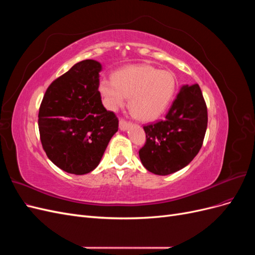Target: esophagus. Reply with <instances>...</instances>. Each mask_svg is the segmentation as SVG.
Returning <instances> with one entry per match:
<instances>
[{
    "label": "esophagus",
    "instance_id": "obj_1",
    "mask_svg": "<svg viewBox=\"0 0 255 255\" xmlns=\"http://www.w3.org/2000/svg\"><path fill=\"white\" fill-rule=\"evenodd\" d=\"M128 127H129V123L127 122L126 120L121 119V120L119 121V128H120L121 130H127Z\"/></svg>",
    "mask_w": 255,
    "mask_h": 255
}]
</instances>
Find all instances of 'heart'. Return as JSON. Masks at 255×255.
<instances>
[{
	"instance_id": "b5f03b06",
	"label": "heart",
	"mask_w": 255,
	"mask_h": 255,
	"mask_svg": "<svg viewBox=\"0 0 255 255\" xmlns=\"http://www.w3.org/2000/svg\"><path fill=\"white\" fill-rule=\"evenodd\" d=\"M175 88L173 73L150 65L128 66L116 72L113 80L102 79L99 83L107 109L117 111L129 98L130 113L141 121L157 119L170 104Z\"/></svg>"
}]
</instances>
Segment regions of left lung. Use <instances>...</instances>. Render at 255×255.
Listing matches in <instances>:
<instances>
[{
	"label": "left lung",
	"instance_id": "obj_1",
	"mask_svg": "<svg viewBox=\"0 0 255 255\" xmlns=\"http://www.w3.org/2000/svg\"><path fill=\"white\" fill-rule=\"evenodd\" d=\"M207 109L199 85H183L165 120L143 127L146 142L139 157L146 170L168 175L186 167L201 149Z\"/></svg>",
	"mask_w": 255,
	"mask_h": 255
}]
</instances>
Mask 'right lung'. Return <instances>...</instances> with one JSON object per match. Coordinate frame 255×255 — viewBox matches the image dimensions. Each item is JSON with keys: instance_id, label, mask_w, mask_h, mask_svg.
Masks as SVG:
<instances>
[{"instance_id": "right-lung-1", "label": "right lung", "mask_w": 255, "mask_h": 255, "mask_svg": "<svg viewBox=\"0 0 255 255\" xmlns=\"http://www.w3.org/2000/svg\"><path fill=\"white\" fill-rule=\"evenodd\" d=\"M102 65L75 64L47 89L38 115L40 139L49 159L61 170L82 175L98 167L118 119L106 111L99 91Z\"/></svg>"}]
</instances>
